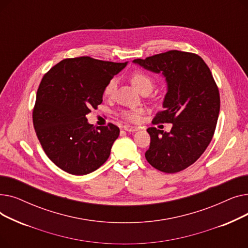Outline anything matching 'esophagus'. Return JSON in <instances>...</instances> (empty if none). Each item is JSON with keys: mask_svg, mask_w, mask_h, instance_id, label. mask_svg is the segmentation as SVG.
Returning a JSON list of instances; mask_svg holds the SVG:
<instances>
[{"mask_svg": "<svg viewBox=\"0 0 248 248\" xmlns=\"http://www.w3.org/2000/svg\"><path fill=\"white\" fill-rule=\"evenodd\" d=\"M124 131L128 132V133H132V132H136V131H138L139 127H138V126H133V125L125 124V125H124Z\"/></svg>", "mask_w": 248, "mask_h": 248, "instance_id": "1", "label": "esophagus"}]
</instances>
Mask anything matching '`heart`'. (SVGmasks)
<instances>
[{"mask_svg": "<svg viewBox=\"0 0 248 248\" xmlns=\"http://www.w3.org/2000/svg\"><path fill=\"white\" fill-rule=\"evenodd\" d=\"M131 81H132L133 85L140 91V93L145 88L152 89V87L154 85L153 78L148 73H146L145 71H142L140 69H137L132 72ZM115 88H116V80L114 79V78H112V79H110L107 83V85L104 86L103 94L108 97H111L114 93ZM140 112H141V109H140V108L126 109V110L122 111V116L125 121H127L129 123H136L140 120Z\"/></svg>", "mask_w": 248, "mask_h": 248, "instance_id": "obj_1", "label": "heart"}]
</instances>
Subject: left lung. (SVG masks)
I'll list each match as a JSON object with an SVG mask.
<instances>
[{
  "label": "left lung",
  "mask_w": 248,
  "mask_h": 248,
  "mask_svg": "<svg viewBox=\"0 0 248 248\" xmlns=\"http://www.w3.org/2000/svg\"><path fill=\"white\" fill-rule=\"evenodd\" d=\"M136 63L162 72L168 82L164 109L152 124H172L170 133L149 127L150 148L146 159L157 170L174 174L185 170L205 152L215 133L220 94L204 60L191 52L170 50Z\"/></svg>",
  "instance_id": "obj_1"
}]
</instances>
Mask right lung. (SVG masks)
Instances as JSON below:
<instances>
[{
  "label": "right lung",
  "instance_id": "obj_1",
  "mask_svg": "<svg viewBox=\"0 0 248 248\" xmlns=\"http://www.w3.org/2000/svg\"><path fill=\"white\" fill-rule=\"evenodd\" d=\"M125 65L82 56L63 59L44 74L33 124L47 157L61 170L86 175L108 159L120 128L111 123L95 127L86 114L97 108L104 86Z\"/></svg>",
  "mask_w": 248,
  "mask_h": 248
}]
</instances>
